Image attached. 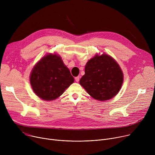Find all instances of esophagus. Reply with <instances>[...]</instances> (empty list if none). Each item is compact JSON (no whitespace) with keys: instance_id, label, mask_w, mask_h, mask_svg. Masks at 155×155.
I'll list each match as a JSON object with an SVG mask.
<instances>
[{"instance_id":"obj_1","label":"esophagus","mask_w":155,"mask_h":155,"mask_svg":"<svg viewBox=\"0 0 155 155\" xmlns=\"http://www.w3.org/2000/svg\"><path fill=\"white\" fill-rule=\"evenodd\" d=\"M80 77L79 76H78V77H75V81H76L77 82H78V81H79V80H80Z\"/></svg>"}]
</instances>
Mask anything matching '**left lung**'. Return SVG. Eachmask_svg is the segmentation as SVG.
Wrapping results in <instances>:
<instances>
[{
	"mask_svg": "<svg viewBox=\"0 0 155 155\" xmlns=\"http://www.w3.org/2000/svg\"><path fill=\"white\" fill-rule=\"evenodd\" d=\"M85 73L80 80V85L97 101L112 99L122 87V70L116 60L105 53L90 59L85 65Z\"/></svg>",
	"mask_w": 155,
	"mask_h": 155,
	"instance_id": "1",
	"label": "left lung"
}]
</instances>
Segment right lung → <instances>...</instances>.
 Wrapping results in <instances>:
<instances>
[{
  "mask_svg": "<svg viewBox=\"0 0 155 155\" xmlns=\"http://www.w3.org/2000/svg\"><path fill=\"white\" fill-rule=\"evenodd\" d=\"M30 81L34 93L41 100L53 101L74 82V78L59 55L49 53L35 65Z\"/></svg>",
  "mask_w": 155,
  "mask_h": 155,
  "instance_id": "1",
  "label": "right lung"
}]
</instances>
